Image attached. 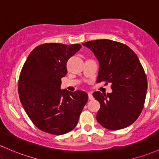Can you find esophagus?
<instances>
[{
	"instance_id": "1",
	"label": "esophagus",
	"mask_w": 159,
	"mask_h": 159,
	"mask_svg": "<svg viewBox=\"0 0 159 159\" xmlns=\"http://www.w3.org/2000/svg\"><path fill=\"white\" fill-rule=\"evenodd\" d=\"M88 98L89 100L93 99V94L91 93H88Z\"/></svg>"
}]
</instances>
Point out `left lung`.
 I'll use <instances>...</instances> for the list:
<instances>
[{
    "mask_svg": "<svg viewBox=\"0 0 159 159\" xmlns=\"http://www.w3.org/2000/svg\"><path fill=\"white\" fill-rule=\"evenodd\" d=\"M82 45L94 53L99 63L96 82L111 84V93H93L100 103L98 123L110 130L132 125L143 110L147 90V76L138 56L126 45L110 39Z\"/></svg>",
    "mask_w": 159,
    "mask_h": 159,
    "instance_id": "1",
    "label": "left lung"
}]
</instances>
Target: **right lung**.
<instances>
[{
    "label": "right lung",
    "mask_w": 159,
    "mask_h": 159,
    "mask_svg": "<svg viewBox=\"0 0 159 159\" xmlns=\"http://www.w3.org/2000/svg\"><path fill=\"white\" fill-rule=\"evenodd\" d=\"M81 48L46 43L36 47L27 57L19 81L20 101L30 119L40 130L61 135L77 125L88 99L81 90L61 89L69 58Z\"/></svg>",
    "instance_id": "obj_1"
}]
</instances>
